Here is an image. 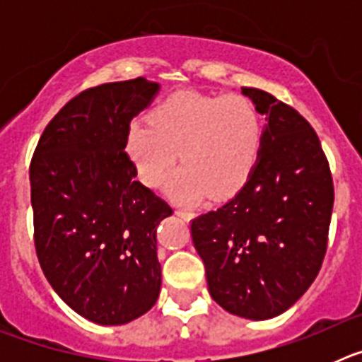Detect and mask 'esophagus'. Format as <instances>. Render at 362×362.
<instances>
[{"instance_id":"1","label":"esophagus","mask_w":362,"mask_h":362,"mask_svg":"<svg viewBox=\"0 0 362 362\" xmlns=\"http://www.w3.org/2000/svg\"><path fill=\"white\" fill-rule=\"evenodd\" d=\"M175 214H177L179 217H183V219H187V221H190L192 217H194V214L188 212V210H185V209H175Z\"/></svg>"}]
</instances>
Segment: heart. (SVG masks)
Instances as JSON below:
<instances>
[{"label": "heart", "mask_w": 362, "mask_h": 362, "mask_svg": "<svg viewBox=\"0 0 362 362\" xmlns=\"http://www.w3.org/2000/svg\"><path fill=\"white\" fill-rule=\"evenodd\" d=\"M261 146L263 121L241 94L177 92L153 108L148 121L134 119L124 136L127 153L146 187H161L181 152L185 166L168 185L179 201L233 196L255 170Z\"/></svg>", "instance_id": "obj_1"}]
</instances>
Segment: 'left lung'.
Here are the masks:
<instances>
[{"label":"left lung","mask_w":362,"mask_h":362,"mask_svg":"<svg viewBox=\"0 0 362 362\" xmlns=\"http://www.w3.org/2000/svg\"><path fill=\"white\" fill-rule=\"evenodd\" d=\"M241 90L268 121L257 166L228 203L190 228L212 299L264 321L286 312L321 270L334 181L317 134L296 108L259 88Z\"/></svg>","instance_id":"left-lung-1"}]
</instances>
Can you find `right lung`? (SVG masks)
I'll return each mask as SVG.
<instances>
[{
  "label": "right lung",
  "mask_w": 362,
  "mask_h": 362,
  "mask_svg": "<svg viewBox=\"0 0 362 362\" xmlns=\"http://www.w3.org/2000/svg\"><path fill=\"white\" fill-rule=\"evenodd\" d=\"M158 92L145 78L86 88L52 117L32 156L41 270L74 312L98 325L141 317L161 290L156 232L174 212L136 181L124 152L130 121Z\"/></svg>",
  "instance_id": "1"
}]
</instances>
